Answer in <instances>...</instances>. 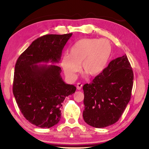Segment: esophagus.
I'll use <instances>...</instances> for the list:
<instances>
[{"mask_svg":"<svg viewBox=\"0 0 149 149\" xmlns=\"http://www.w3.org/2000/svg\"><path fill=\"white\" fill-rule=\"evenodd\" d=\"M82 87H83V84H81L79 83H77V85H76V88H77V89L80 90L82 88Z\"/></svg>","mask_w":149,"mask_h":149,"instance_id":"esophagus-1","label":"esophagus"}]
</instances>
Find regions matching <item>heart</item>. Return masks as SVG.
Listing matches in <instances>:
<instances>
[{"label":"heart","mask_w":149,"mask_h":149,"mask_svg":"<svg viewBox=\"0 0 149 149\" xmlns=\"http://www.w3.org/2000/svg\"><path fill=\"white\" fill-rule=\"evenodd\" d=\"M112 46L106 38H85L79 40L70 48V54L61 58V65L68 78L74 80L81 63L82 70L89 76L101 74L109 61Z\"/></svg>","instance_id":"b5f03b06"}]
</instances>
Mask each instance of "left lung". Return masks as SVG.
<instances>
[{
	"instance_id": "obj_1",
	"label": "left lung",
	"mask_w": 149,
	"mask_h": 149,
	"mask_svg": "<svg viewBox=\"0 0 149 149\" xmlns=\"http://www.w3.org/2000/svg\"><path fill=\"white\" fill-rule=\"evenodd\" d=\"M134 74L125 55L112 60L90 84L83 86V119L89 125L103 128L116 123L129 103Z\"/></svg>"
}]
</instances>
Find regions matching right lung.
<instances>
[{
	"label": "right lung",
	"mask_w": 149,
	"mask_h": 149,
	"mask_svg": "<svg viewBox=\"0 0 149 149\" xmlns=\"http://www.w3.org/2000/svg\"><path fill=\"white\" fill-rule=\"evenodd\" d=\"M73 33L46 35L33 41L18 58L15 66L13 93L26 120L41 128H49L61 119V107L66 96L76 89L61 76L55 65Z\"/></svg>",
	"instance_id": "obj_1"
}]
</instances>
